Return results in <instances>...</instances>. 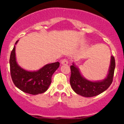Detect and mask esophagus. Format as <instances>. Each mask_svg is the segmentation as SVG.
<instances>
[{
	"instance_id": "esophagus-1",
	"label": "esophagus",
	"mask_w": 124,
	"mask_h": 124,
	"mask_svg": "<svg viewBox=\"0 0 124 124\" xmlns=\"http://www.w3.org/2000/svg\"><path fill=\"white\" fill-rule=\"evenodd\" d=\"M61 63L62 64V65H68V61L66 59H62V61H61Z\"/></svg>"
}]
</instances>
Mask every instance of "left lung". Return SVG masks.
<instances>
[{
	"label": "left lung",
	"mask_w": 124,
	"mask_h": 124,
	"mask_svg": "<svg viewBox=\"0 0 124 124\" xmlns=\"http://www.w3.org/2000/svg\"><path fill=\"white\" fill-rule=\"evenodd\" d=\"M115 67V59L111 56L107 76L103 80L93 81L85 78L79 68L73 62L70 66V86L75 93L83 97H91L97 96L106 91L112 83Z\"/></svg>",
	"instance_id": "1"
}]
</instances>
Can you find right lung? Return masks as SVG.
Masks as SVG:
<instances>
[{
  "label": "right lung",
  "mask_w": 124,
  "mask_h": 124,
  "mask_svg": "<svg viewBox=\"0 0 124 124\" xmlns=\"http://www.w3.org/2000/svg\"><path fill=\"white\" fill-rule=\"evenodd\" d=\"M11 52L10 68L12 79L18 89L23 92L36 95L43 93L47 90L51 83V78L59 68V62L45 65L37 70H27L18 65L16 56V45Z\"/></svg>",
  "instance_id": "add662e5"
}]
</instances>
